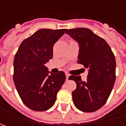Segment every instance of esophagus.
Segmentation results:
<instances>
[{
	"label": "esophagus",
	"mask_w": 126,
	"mask_h": 126,
	"mask_svg": "<svg viewBox=\"0 0 126 126\" xmlns=\"http://www.w3.org/2000/svg\"><path fill=\"white\" fill-rule=\"evenodd\" d=\"M69 75L68 74H66V80L69 79Z\"/></svg>",
	"instance_id": "obj_1"
}]
</instances>
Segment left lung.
I'll return each mask as SVG.
<instances>
[{
    "instance_id": "left-lung-1",
    "label": "left lung",
    "mask_w": 126,
    "mask_h": 126,
    "mask_svg": "<svg viewBox=\"0 0 126 126\" xmlns=\"http://www.w3.org/2000/svg\"><path fill=\"white\" fill-rule=\"evenodd\" d=\"M69 34L79 44L77 62L88 69L86 81L71 75L76 88L72 92L75 107L84 112H93L107 102L116 80V60L110 46L102 38L86 28L69 29Z\"/></svg>"
}]
</instances>
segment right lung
Listing matches in <instances>:
<instances>
[{"mask_svg":"<svg viewBox=\"0 0 126 126\" xmlns=\"http://www.w3.org/2000/svg\"><path fill=\"white\" fill-rule=\"evenodd\" d=\"M66 30L40 29L24 39L15 54L13 80L23 103L33 111L51 108L65 81L64 71L48 75L46 64L53 57L55 43Z\"/></svg>","mask_w":126,"mask_h":126,"instance_id":"add662e5","label":"right lung"}]
</instances>
